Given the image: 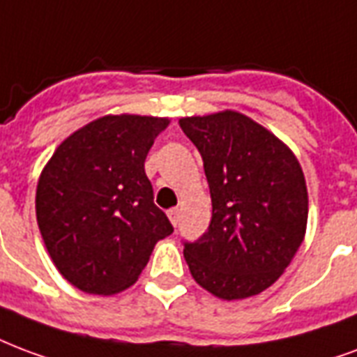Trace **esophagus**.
<instances>
[{
	"label": "esophagus",
	"instance_id": "obj_1",
	"mask_svg": "<svg viewBox=\"0 0 357 357\" xmlns=\"http://www.w3.org/2000/svg\"><path fill=\"white\" fill-rule=\"evenodd\" d=\"M168 218H170L172 225H174V227L178 225V221H179V208H172V210H168Z\"/></svg>",
	"mask_w": 357,
	"mask_h": 357
}]
</instances>
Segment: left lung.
<instances>
[{"mask_svg":"<svg viewBox=\"0 0 357 357\" xmlns=\"http://www.w3.org/2000/svg\"><path fill=\"white\" fill-rule=\"evenodd\" d=\"M197 145L212 221L183 255L195 282L219 299L265 291L305 240L308 192L299 160L273 132L238 112L179 119Z\"/></svg>","mask_w":357,"mask_h":357,"instance_id":"8db88e82","label":"left lung"}]
</instances>
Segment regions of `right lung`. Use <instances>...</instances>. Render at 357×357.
<instances>
[{
    "label": "right lung",
    "instance_id": "right-lung-1",
    "mask_svg": "<svg viewBox=\"0 0 357 357\" xmlns=\"http://www.w3.org/2000/svg\"><path fill=\"white\" fill-rule=\"evenodd\" d=\"M168 119L105 115L58 145L38 181V225L52 263L92 295L130 287L174 232L153 202L145 157Z\"/></svg>",
    "mask_w": 357,
    "mask_h": 357
}]
</instances>
